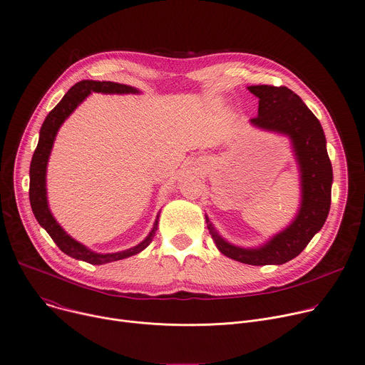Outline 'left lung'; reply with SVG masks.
I'll use <instances>...</instances> for the list:
<instances>
[{
  "label": "left lung",
  "instance_id": "1",
  "mask_svg": "<svg viewBox=\"0 0 365 365\" xmlns=\"http://www.w3.org/2000/svg\"><path fill=\"white\" fill-rule=\"evenodd\" d=\"M249 91L259 97L256 126L287 134L294 145L302 170L303 201L294 222L259 249H242L224 242L207 220L210 235L218 250L247 264H282L300 255L313 236L323 227L330 210L332 164L326 151L324 132L319 119L292 90L285 86H250Z\"/></svg>",
  "mask_w": 365,
  "mask_h": 365
}]
</instances>
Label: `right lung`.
Segmentation results:
<instances>
[{"mask_svg": "<svg viewBox=\"0 0 365 365\" xmlns=\"http://www.w3.org/2000/svg\"><path fill=\"white\" fill-rule=\"evenodd\" d=\"M137 93L135 88H132L125 84L112 83V81H93V80H83L78 81L76 86H73L67 94L62 97V101L49 112L46 116L42 128H41V135L38 147L33 153L31 163H30V187H29V197H30V205L31 211L35 214L38 222L48 231V235L52 237V240L56 243V246L65 253L74 259L84 260L91 264H103L115 260H120L125 257H129L132 255H137L141 250H144L153 240L158 220H155V224L151 230L148 237L141 242L138 246L118 252V253H108L101 255L88 250L86 246L80 245L74 239H71L65 231L61 228V225L55 221L52 217L48 201H46V164L48 158L56 137V132L62 122L67 119L74 109L84 101V98L91 93Z\"/></svg>", "mask_w": 365, "mask_h": 365, "instance_id": "obj_1", "label": "right lung"}]
</instances>
